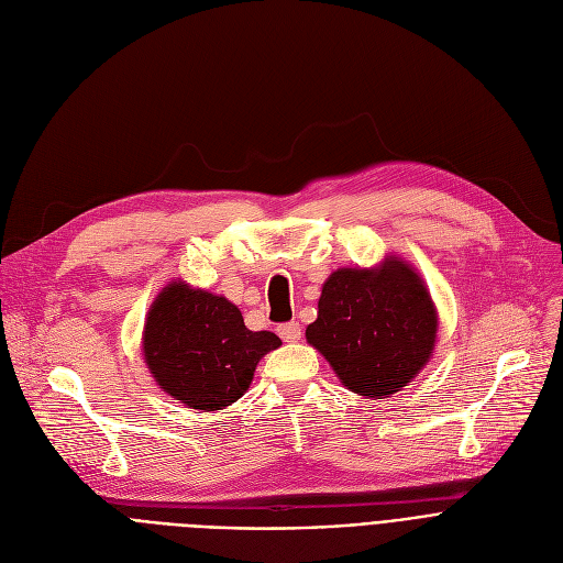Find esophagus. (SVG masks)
<instances>
[{"instance_id": "1", "label": "esophagus", "mask_w": 563, "mask_h": 563, "mask_svg": "<svg viewBox=\"0 0 563 563\" xmlns=\"http://www.w3.org/2000/svg\"><path fill=\"white\" fill-rule=\"evenodd\" d=\"M278 335H280L285 342H299V340H301V323H297V321L280 323V327H278Z\"/></svg>"}]
</instances>
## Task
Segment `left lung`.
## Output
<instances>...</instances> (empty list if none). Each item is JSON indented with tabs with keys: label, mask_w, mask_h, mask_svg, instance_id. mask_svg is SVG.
Instances as JSON below:
<instances>
[{
	"label": "left lung",
	"mask_w": 563,
	"mask_h": 563,
	"mask_svg": "<svg viewBox=\"0 0 563 563\" xmlns=\"http://www.w3.org/2000/svg\"><path fill=\"white\" fill-rule=\"evenodd\" d=\"M438 310L412 264L386 255L376 266H342L321 285L306 340L340 383L365 399H386L433 356Z\"/></svg>",
	"instance_id": "1"
}]
</instances>
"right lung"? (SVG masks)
<instances>
[{
	"mask_svg": "<svg viewBox=\"0 0 563 563\" xmlns=\"http://www.w3.org/2000/svg\"><path fill=\"white\" fill-rule=\"evenodd\" d=\"M283 342L249 331L232 301L187 280H170L143 323V361L157 386L194 410H223L240 399L257 363Z\"/></svg>",
	"mask_w": 563,
	"mask_h": 563,
	"instance_id": "obj_1",
	"label": "right lung"
}]
</instances>
